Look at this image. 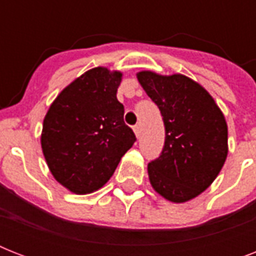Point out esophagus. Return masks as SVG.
Listing matches in <instances>:
<instances>
[{
	"label": "esophagus",
	"mask_w": 256,
	"mask_h": 256,
	"mask_svg": "<svg viewBox=\"0 0 256 256\" xmlns=\"http://www.w3.org/2000/svg\"><path fill=\"white\" fill-rule=\"evenodd\" d=\"M134 132H136V138H140V124H136V126H134Z\"/></svg>",
	"instance_id": "obj_1"
}]
</instances>
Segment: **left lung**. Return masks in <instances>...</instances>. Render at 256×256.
Segmentation results:
<instances>
[{"mask_svg": "<svg viewBox=\"0 0 256 256\" xmlns=\"http://www.w3.org/2000/svg\"><path fill=\"white\" fill-rule=\"evenodd\" d=\"M164 124V146L148 166L152 188L164 199L183 203L206 190L227 158V124L214 98L182 74H136Z\"/></svg>", "mask_w": 256, "mask_h": 256, "instance_id": "left-lung-1", "label": "left lung"}]
</instances>
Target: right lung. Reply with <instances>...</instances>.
<instances>
[{
    "label": "right lung",
    "mask_w": 256,
    "mask_h": 256,
    "mask_svg": "<svg viewBox=\"0 0 256 256\" xmlns=\"http://www.w3.org/2000/svg\"><path fill=\"white\" fill-rule=\"evenodd\" d=\"M120 81V72L94 68L66 86L46 112L41 134L46 164L74 194L104 186L136 140L116 100Z\"/></svg>",
    "instance_id": "right-lung-1"
}]
</instances>
